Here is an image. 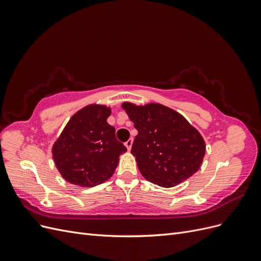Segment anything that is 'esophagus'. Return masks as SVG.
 Wrapping results in <instances>:
<instances>
[{"instance_id":"esophagus-1","label":"esophagus","mask_w":261,"mask_h":261,"mask_svg":"<svg viewBox=\"0 0 261 261\" xmlns=\"http://www.w3.org/2000/svg\"><path fill=\"white\" fill-rule=\"evenodd\" d=\"M125 146H126V148H127L128 150H130V149H132V146H133V138H129L127 141H126Z\"/></svg>"}]
</instances>
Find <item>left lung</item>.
Wrapping results in <instances>:
<instances>
[{
    "label": "left lung",
    "mask_w": 261,
    "mask_h": 261,
    "mask_svg": "<svg viewBox=\"0 0 261 261\" xmlns=\"http://www.w3.org/2000/svg\"><path fill=\"white\" fill-rule=\"evenodd\" d=\"M122 108L138 130L132 154L147 180L173 187L199 170L206 144L183 115L160 103L124 102Z\"/></svg>",
    "instance_id": "8db88e82"
}]
</instances>
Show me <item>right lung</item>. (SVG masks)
I'll return each mask as SVG.
<instances>
[{"instance_id":"obj_1","label":"right lung","mask_w":261,"mask_h":261,"mask_svg":"<svg viewBox=\"0 0 261 261\" xmlns=\"http://www.w3.org/2000/svg\"><path fill=\"white\" fill-rule=\"evenodd\" d=\"M111 109L89 105L76 112L52 147L55 165L62 177L81 187L105 183L127 151L115 137V128L107 120Z\"/></svg>"}]
</instances>
